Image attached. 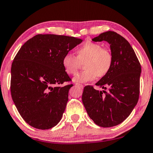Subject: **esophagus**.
Returning <instances> with one entry per match:
<instances>
[{
    "mask_svg": "<svg viewBox=\"0 0 153 153\" xmlns=\"http://www.w3.org/2000/svg\"><path fill=\"white\" fill-rule=\"evenodd\" d=\"M76 85L77 86H79V87L82 88L84 87V86L82 85V84H79V83H76Z\"/></svg>",
    "mask_w": 153,
    "mask_h": 153,
    "instance_id": "34e87169",
    "label": "esophagus"
}]
</instances>
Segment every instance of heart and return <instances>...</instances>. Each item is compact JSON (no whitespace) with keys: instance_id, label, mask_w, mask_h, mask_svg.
I'll list each match as a JSON object with an SVG mask.
<instances>
[{"instance_id":"obj_1","label":"heart","mask_w":153,"mask_h":153,"mask_svg":"<svg viewBox=\"0 0 153 153\" xmlns=\"http://www.w3.org/2000/svg\"><path fill=\"white\" fill-rule=\"evenodd\" d=\"M76 57L67 53L62 58V63L67 74L75 75L84 64L85 71L77 74L74 80L84 83L93 81L97 77L105 76L112 67L113 56L108 49H103L98 43L87 41L76 50Z\"/></svg>"}]
</instances>
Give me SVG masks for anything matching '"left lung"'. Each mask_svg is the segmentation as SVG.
I'll return each instance as SVG.
<instances>
[{"instance_id": "left-lung-1", "label": "left lung", "mask_w": 153, "mask_h": 153, "mask_svg": "<svg viewBox=\"0 0 153 153\" xmlns=\"http://www.w3.org/2000/svg\"><path fill=\"white\" fill-rule=\"evenodd\" d=\"M92 40L106 41L110 45L113 65L110 71L95 84L104 90L86 86L82 100L95 124L115 126L124 122L137 104L141 65L130 43L115 31L102 33ZM106 89L107 91H104Z\"/></svg>"}]
</instances>
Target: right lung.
<instances>
[{"instance_id": "obj_1", "label": "right lung", "mask_w": 153, "mask_h": 153, "mask_svg": "<svg viewBox=\"0 0 153 153\" xmlns=\"http://www.w3.org/2000/svg\"><path fill=\"white\" fill-rule=\"evenodd\" d=\"M82 42L72 36L38 34L18 51L11 68V94L20 115L30 126L49 129L62 119L73 86H58L71 80L62 58Z\"/></svg>"}]
</instances>
